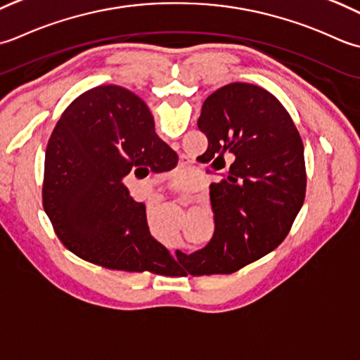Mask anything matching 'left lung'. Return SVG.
Here are the masks:
<instances>
[{"mask_svg":"<svg viewBox=\"0 0 360 360\" xmlns=\"http://www.w3.org/2000/svg\"><path fill=\"white\" fill-rule=\"evenodd\" d=\"M197 126L208 138L205 161L221 172L210 185L214 234L181 262L193 276L229 275L288 236L304 200V148L281 102L252 84L210 94Z\"/></svg>","mask_w":360,"mask_h":360,"instance_id":"8db88e82","label":"left lung"}]
</instances>
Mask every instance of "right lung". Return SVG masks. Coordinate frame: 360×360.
I'll use <instances>...</instances> for the list:
<instances>
[{
	"instance_id": "obj_1",
	"label": "right lung",
	"mask_w": 360,
	"mask_h": 360,
	"mask_svg": "<svg viewBox=\"0 0 360 360\" xmlns=\"http://www.w3.org/2000/svg\"><path fill=\"white\" fill-rule=\"evenodd\" d=\"M177 161L136 94L118 85L82 93L56 124L45 155L43 208L57 238L110 270L177 274L183 253L174 258L152 238L146 205L122 183L141 166L165 172Z\"/></svg>"
}]
</instances>
